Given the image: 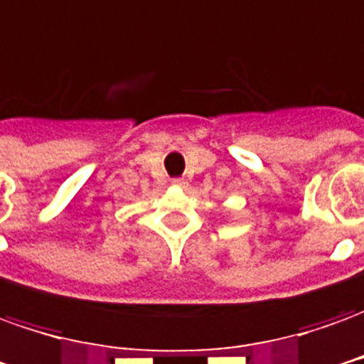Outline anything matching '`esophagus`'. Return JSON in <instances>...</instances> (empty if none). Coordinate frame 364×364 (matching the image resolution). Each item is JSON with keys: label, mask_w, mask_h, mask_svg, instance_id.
<instances>
[{"label": "esophagus", "mask_w": 364, "mask_h": 364, "mask_svg": "<svg viewBox=\"0 0 364 364\" xmlns=\"http://www.w3.org/2000/svg\"><path fill=\"white\" fill-rule=\"evenodd\" d=\"M172 184L178 188H186V180H184V178H174V180H172Z\"/></svg>", "instance_id": "1"}]
</instances>
